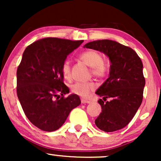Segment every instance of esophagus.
Returning <instances> with one entry per match:
<instances>
[{
    "instance_id": "1",
    "label": "esophagus",
    "mask_w": 161,
    "mask_h": 161,
    "mask_svg": "<svg viewBox=\"0 0 161 161\" xmlns=\"http://www.w3.org/2000/svg\"><path fill=\"white\" fill-rule=\"evenodd\" d=\"M81 102H82V104H89V103H91V101H88V100H86V99L82 98V99H81Z\"/></svg>"
}]
</instances>
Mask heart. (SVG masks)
Returning <instances> with one entry per match:
<instances>
[{
	"instance_id": "b5f03b06",
	"label": "heart",
	"mask_w": 161,
	"mask_h": 161,
	"mask_svg": "<svg viewBox=\"0 0 161 161\" xmlns=\"http://www.w3.org/2000/svg\"><path fill=\"white\" fill-rule=\"evenodd\" d=\"M80 59L88 66L92 67V72L97 77H102L108 71L106 64L103 61V57L98 51L88 50L80 54ZM62 74L65 79L70 77V64L69 60H65L61 66ZM95 83L92 82H77L72 85L71 89L73 93L82 97H88L92 92L95 89Z\"/></svg>"
}]
</instances>
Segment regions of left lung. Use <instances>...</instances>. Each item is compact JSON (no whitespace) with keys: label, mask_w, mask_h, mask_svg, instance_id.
Wrapping results in <instances>:
<instances>
[{"label":"left lung","mask_w":161,"mask_h":161,"mask_svg":"<svg viewBox=\"0 0 161 161\" xmlns=\"http://www.w3.org/2000/svg\"><path fill=\"white\" fill-rule=\"evenodd\" d=\"M83 47L104 53L111 64L108 78L95 92L103 97L97 101L101 113L95 125L107 132L124 128L134 117L143 98L145 79L141 59L131 47L111 40L94 41ZM107 98L111 101L108 102Z\"/></svg>","instance_id":"1"}]
</instances>
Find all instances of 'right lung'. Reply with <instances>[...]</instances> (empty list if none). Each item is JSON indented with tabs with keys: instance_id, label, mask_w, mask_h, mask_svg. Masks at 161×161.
<instances>
[{
	"instance_id": "1",
	"label": "right lung",
	"mask_w": 161,
	"mask_h": 161,
	"mask_svg": "<svg viewBox=\"0 0 161 161\" xmlns=\"http://www.w3.org/2000/svg\"><path fill=\"white\" fill-rule=\"evenodd\" d=\"M83 42L57 38L36 41L25 48L16 72L17 96L25 116L38 129L53 132L81 104L63 82V63ZM62 96L60 97L59 95Z\"/></svg>"
}]
</instances>
